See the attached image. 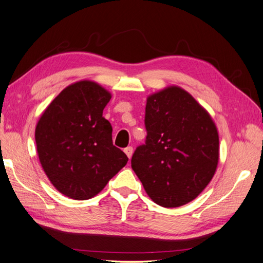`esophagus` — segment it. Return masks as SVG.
<instances>
[{"instance_id":"34e87169","label":"esophagus","mask_w":263,"mask_h":263,"mask_svg":"<svg viewBox=\"0 0 263 263\" xmlns=\"http://www.w3.org/2000/svg\"><path fill=\"white\" fill-rule=\"evenodd\" d=\"M124 152H125V155L127 156V158L130 159V158L132 157V154H133V148H132V146H127V148L124 149Z\"/></svg>"}]
</instances>
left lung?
<instances>
[{
	"label": "left lung",
	"mask_w": 263,
	"mask_h": 263,
	"mask_svg": "<svg viewBox=\"0 0 263 263\" xmlns=\"http://www.w3.org/2000/svg\"><path fill=\"white\" fill-rule=\"evenodd\" d=\"M145 144L134 151L131 167L156 204L179 207L210 184L219 158L216 125L210 113L179 86L148 96Z\"/></svg>",
	"instance_id": "1"
}]
</instances>
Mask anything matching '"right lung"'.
I'll return each instance as SVG.
<instances>
[{"label":"right lung","mask_w":263,"mask_h":263,"mask_svg":"<svg viewBox=\"0 0 263 263\" xmlns=\"http://www.w3.org/2000/svg\"><path fill=\"white\" fill-rule=\"evenodd\" d=\"M111 97L95 82H76L54 97L36 123L41 167L67 197L85 200L96 196L129 160L113 145L112 125L103 118Z\"/></svg>","instance_id":"1"}]
</instances>
